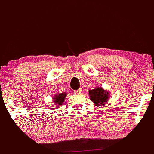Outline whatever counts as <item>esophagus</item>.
I'll return each mask as SVG.
<instances>
[{
  "instance_id": "34e87169",
  "label": "esophagus",
  "mask_w": 154,
  "mask_h": 154,
  "mask_svg": "<svg viewBox=\"0 0 154 154\" xmlns=\"http://www.w3.org/2000/svg\"><path fill=\"white\" fill-rule=\"evenodd\" d=\"M82 90L81 89H77V90H74V94H81Z\"/></svg>"
}]
</instances>
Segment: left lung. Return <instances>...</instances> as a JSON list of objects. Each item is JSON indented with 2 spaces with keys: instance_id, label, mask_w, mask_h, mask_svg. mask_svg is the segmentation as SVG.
Here are the masks:
<instances>
[{
  "instance_id": "1",
  "label": "left lung",
  "mask_w": 154,
  "mask_h": 154,
  "mask_svg": "<svg viewBox=\"0 0 154 154\" xmlns=\"http://www.w3.org/2000/svg\"><path fill=\"white\" fill-rule=\"evenodd\" d=\"M89 98L93 102L97 108H101L106 105V101H109L110 93L108 91L104 89L102 87H96L89 91Z\"/></svg>"
}]
</instances>
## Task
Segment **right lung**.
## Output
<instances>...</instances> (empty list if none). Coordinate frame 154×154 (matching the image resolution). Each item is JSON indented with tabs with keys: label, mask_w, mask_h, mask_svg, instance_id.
Listing matches in <instances>:
<instances>
[{
	"label": "right lung",
	"mask_w": 154,
	"mask_h": 154,
	"mask_svg": "<svg viewBox=\"0 0 154 154\" xmlns=\"http://www.w3.org/2000/svg\"><path fill=\"white\" fill-rule=\"evenodd\" d=\"M67 94L66 92H62V93L56 94L53 96V104H54V107H58L59 106H61L65 101V98L66 97Z\"/></svg>",
	"instance_id": "obj_1"
}]
</instances>
